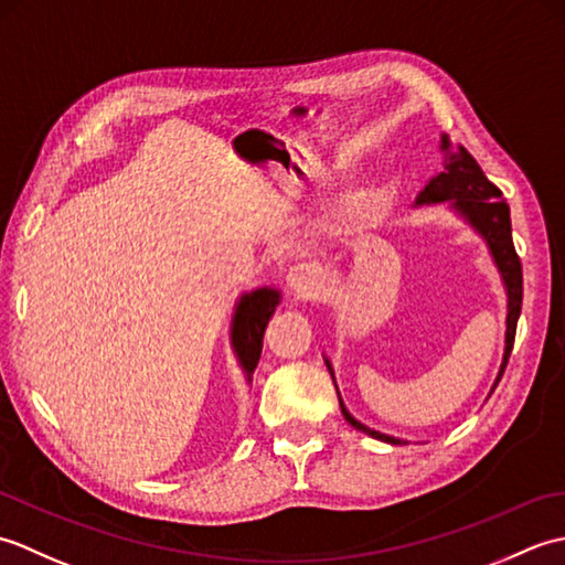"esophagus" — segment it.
Here are the masks:
<instances>
[{"label": "esophagus", "mask_w": 565, "mask_h": 565, "mask_svg": "<svg viewBox=\"0 0 565 565\" xmlns=\"http://www.w3.org/2000/svg\"><path fill=\"white\" fill-rule=\"evenodd\" d=\"M318 276V271L313 267H308V264H298V267H294L289 271V284L294 291H308V286L313 284V279Z\"/></svg>", "instance_id": "obj_1"}]
</instances>
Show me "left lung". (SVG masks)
I'll use <instances>...</instances> for the list:
<instances>
[{"label":"left lung","mask_w":565,"mask_h":565,"mask_svg":"<svg viewBox=\"0 0 565 565\" xmlns=\"http://www.w3.org/2000/svg\"><path fill=\"white\" fill-rule=\"evenodd\" d=\"M441 152H444V172H439L431 182L419 191L417 203H439V201H454L456 211H459L463 218L471 223L478 233L488 239V247L493 252L498 269L505 279L508 286V332H505V362H502V371L508 366V359L514 344V332H518V318L522 310V262L514 252L512 243V223H510V206L502 201V191L490 182L483 174L481 167L473 160V154L461 146H454L447 134H441ZM330 366V364H328ZM498 386V383H495ZM342 405V403H340ZM342 415L352 427L366 431V435L376 437L388 444H401L388 435H381L364 427L362 423L344 411Z\"/></svg>","instance_id":"left-lung-1"}]
</instances>
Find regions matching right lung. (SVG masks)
<instances>
[{
    "instance_id": "add662e5",
    "label": "right lung",
    "mask_w": 565,
    "mask_h": 565,
    "mask_svg": "<svg viewBox=\"0 0 565 565\" xmlns=\"http://www.w3.org/2000/svg\"><path fill=\"white\" fill-rule=\"evenodd\" d=\"M276 303H279V294L271 289H259L245 296L235 310L233 344L247 374H252L259 362L264 330H267V322L274 316Z\"/></svg>"
}]
</instances>
